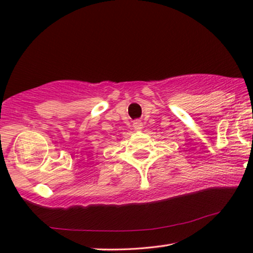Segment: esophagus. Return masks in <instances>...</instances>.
I'll list each match as a JSON object with an SVG mask.
<instances>
[{
  "label": "esophagus",
  "instance_id": "34e87169",
  "mask_svg": "<svg viewBox=\"0 0 253 253\" xmlns=\"http://www.w3.org/2000/svg\"><path fill=\"white\" fill-rule=\"evenodd\" d=\"M132 126H134L135 130H140L143 128V124L140 123L139 121H135L134 124H132Z\"/></svg>",
  "mask_w": 253,
  "mask_h": 253
}]
</instances>
